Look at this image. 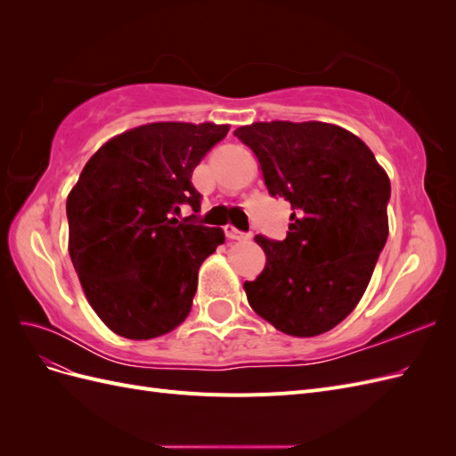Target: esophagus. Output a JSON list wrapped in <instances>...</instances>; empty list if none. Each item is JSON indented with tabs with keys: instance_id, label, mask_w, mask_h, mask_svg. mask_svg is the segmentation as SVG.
<instances>
[{
	"instance_id": "1",
	"label": "esophagus",
	"mask_w": 456,
	"mask_h": 456,
	"mask_svg": "<svg viewBox=\"0 0 456 456\" xmlns=\"http://www.w3.org/2000/svg\"><path fill=\"white\" fill-rule=\"evenodd\" d=\"M224 233H226V238H230V240H251L253 238V233L251 232H241V230H238L236 226H226L224 228Z\"/></svg>"
}]
</instances>
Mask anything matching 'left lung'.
<instances>
[{
    "label": "left lung",
    "mask_w": 456,
    "mask_h": 456,
    "mask_svg": "<svg viewBox=\"0 0 456 456\" xmlns=\"http://www.w3.org/2000/svg\"><path fill=\"white\" fill-rule=\"evenodd\" d=\"M233 134L255 151L268 194L293 209L283 241L255 238L266 266L245 281L247 300L285 335H322L369 285L388 240L390 178L362 139L330 123H253Z\"/></svg>",
    "instance_id": "1"
}]
</instances>
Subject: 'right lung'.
I'll return each mask as SVG.
<instances>
[{"label":"right lung","instance_id":"1","mask_svg":"<svg viewBox=\"0 0 456 456\" xmlns=\"http://www.w3.org/2000/svg\"><path fill=\"white\" fill-rule=\"evenodd\" d=\"M228 129L173 121L131 129L99 148L68 196L72 265L119 337L156 338L190 314L201 262L226 240L200 223L191 173ZM181 204L195 215L178 221Z\"/></svg>","mask_w":456,"mask_h":456}]
</instances>
